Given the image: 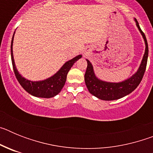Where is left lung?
<instances>
[{
	"instance_id": "left-lung-1",
	"label": "left lung",
	"mask_w": 153,
	"mask_h": 153,
	"mask_svg": "<svg viewBox=\"0 0 153 153\" xmlns=\"http://www.w3.org/2000/svg\"><path fill=\"white\" fill-rule=\"evenodd\" d=\"M136 26L139 28L140 33H142L144 40H145L146 51L140 68L137 72L132 76H131L129 79L120 82V83H107V82L100 80L96 77L91 63L88 60H86L87 68H86L84 76L85 83H86L89 92L93 96L97 97V98L102 100H115L122 98V97L132 93L139 86V84L143 79L146 69L149 47L145 34L140 28L139 23L136 20Z\"/></svg>"
}]
</instances>
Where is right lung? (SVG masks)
I'll use <instances>...</instances> for the list:
<instances>
[{"instance_id":"add662e5","label":"right lung","mask_w":153,"mask_h":153,"mask_svg":"<svg viewBox=\"0 0 153 153\" xmlns=\"http://www.w3.org/2000/svg\"><path fill=\"white\" fill-rule=\"evenodd\" d=\"M14 35V33H13ZM13 36L12 37L11 46H10V53H11V61L13 65V70L15 76L20 84L21 85L23 88L29 93L31 95L34 96L36 97H42V98H51L53 97L54 96L57 95L58 93L61 91L66 83L67 76L68 74L69 70L72 67L76 60L81 58V55H78L77 56L73 58L72 60H69L63 65L60 68V70L56 73L55 75L51 76V78L45 79L43 81H38V82H32L26 79L25 78L22 77L14 64L13 56V51H12V45H13Z\"/></svg>"}]
</instances>
